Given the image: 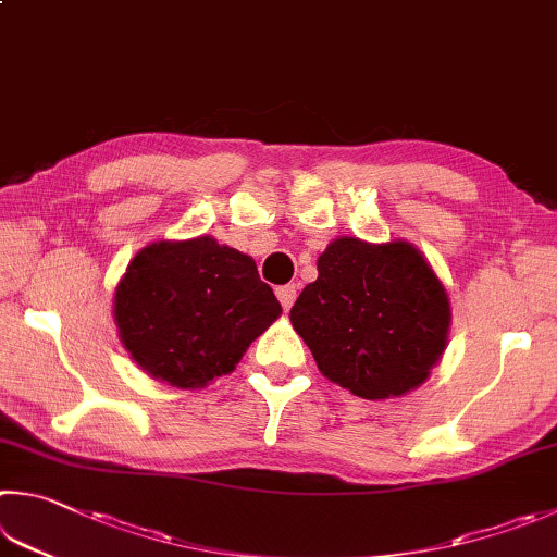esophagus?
I'll list each match as a JSON object with an SVG mask.
<instances>
[{
    "instance_id": "esophagus-1",
    "label": "esophagus",
    "mask_w": 557,
    "mask_h": 557,
    "mask_svg": "<svg viewBox=\"0 0 557 557\" xmlns=\"http://www.w3.org/2000/svg\"><path fill=\"white\" fill-rule=\"evenodd\" d=\"M277 299H280V305H282V309H292V305H295V299H297V285H282V287H277Z\"/></svg>"
}]
</instances>
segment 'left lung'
I'll use <instances>...</instances> for the list:
<instances>
[{"instance_id": "obj_1", "label": "left lung", "mask_w": 557, "mask_h": 557, "mask_svg": "<svg viewBox=\"0 0 557 557\" xmlns=\"http://www.w3.org/2000/svg\"><path fill=\"white\" fill-rule=\"evenodd\" d=\"M317 268L289 321L323 375L362 399L401 397L423 384L446 350L450 301L421 250L343 236Z\"/></svg>"}]
</instances>
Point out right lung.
<instances>
[{"instance_id": "obj_1", "label": "right lung", "mask_w": 557, "mask_h": 557, "mask_svg": "<svg viewBox=\"0 0 557 557\" xmlns=\"http://www.w3.org/2000/svg\"><path fill=\"white\" fill-rule=\"evenodd\" d=\"M280 313L256 260L211 236L146 246L114 295L119 336L131 358L180 389H201L236 370Z\"/></svg>"}]
</instances>
